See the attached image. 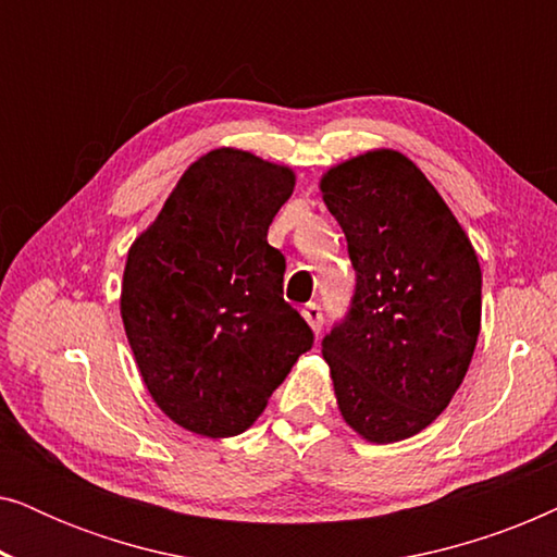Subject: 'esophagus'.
<instances>
[{
  "label": "esophagus",
  "mask_w": 557,
  "mask_h": 557,
  "mask_svg": "<svg viewBox=\"0 0 557 557\" xmlns=\"http://www.w3.org/2000/svg\"><path fill=\"white\" fill-rule=\"evenodd\" d=\"M301 314H304V319H307V324L311 326V330L319 334V330H322V322H324L322 307H319V304H314V301H309L307 307L301 309Z\"/></svg>",
  "instance_id": "1"
}]
</instances>
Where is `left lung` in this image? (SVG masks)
I'll return each mask as SVG.
<instances>
[{"label":"left lung","mask_w":557,"mask_h":557,"mask_svg":"<svg viewBox=\"0 0 557 557\" xmlns=\"http://www.w3.org/2000/svg\"><path fill=\"white\" fill-rule=\"evenodd\" d=\"M357 273L352 307L322 355L339 413L370 444L436 421L482 326V269L444 197L406 154L372 149L319 182Z\"/></svg>","instance_id":"obj_1"}]
</instances>
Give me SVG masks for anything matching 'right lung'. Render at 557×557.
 <instances>
[{"instance_id": "1", "label": "right lung", "mask_w": 557, "mask_h": 557, "mask_svg": "<svg viewBox=\"0 0 557 557\" xmlns=\"http://www.w3.org/2000/svg\"><path fill=\"white\" fill-rule=\"evenodd\" d=\"M294 185L284 164L212 149L128 248V345L149 395L182 429L238 436L314 345L284 301L286 258L265 240Z\"/></svg>"}]
</instances>
